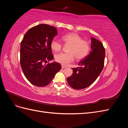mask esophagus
I'll list each match as a JSON object with an SVG mask.
<instances>
[{
  "mask_svg": "<svg viewBox=\"0 0 128 128\" xmlns=\"http://www.w3.org/2000/svg\"><path fill=\"white\" fill-rule=\"evenodd\" d=\"M61 67H62V69H64V68L66 67V66H63V65H62V66H61Z\"/></svg>",
  "mask_w": 128,
  "mask_h": 128,
  "instance_id": "34e87169",
  "label": "esophagus"
}]
</instances>
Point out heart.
<instances>
[{"instance_id":"obj_1","label":"heart","mask_w":128,"mask_h":128,"mask_svg":"<svg viewBox=\"0 0 128 128\" xmlns=\"http://www.w3.org/2000/svg\"><path fill=\"white\" fill-rule=\"evenodd\" d=\"M64 44H70L66 53H60L55 56L56 61L64 66H67L74 61L82 60L86 58L90 51V45L87 40H82L77 34L69 33L62 37ZM51 48L54 52H59L62 48L63 45L59 41L53 39L50 44Z\"/></svg>"}]
</instances>
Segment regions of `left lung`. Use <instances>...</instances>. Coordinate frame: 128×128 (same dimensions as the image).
Here are the masks:
<instances>
[{
  "instance_id": "1",
  "label": "left lung",
  "mask_w": 128,
  "mask_h": 128,
  "mask_svg": "<svg viewBox=\"0 0 128 128\" xmlns=\"http://www.w3.org/2000/svg\"><path fill=\"white\" fill-rule=\"evenodd\" d=\"M91 48L90 53L79 62L82 67L73 68V74L67 78L68 84L73 88L80 90L90 86L102 72L105 57L104 46L98 40L91 38Z\"/></svg>"
}]
</instances>
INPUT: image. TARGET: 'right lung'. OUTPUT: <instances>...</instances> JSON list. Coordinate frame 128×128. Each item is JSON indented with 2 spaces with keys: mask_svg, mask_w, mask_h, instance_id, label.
<instances>
[{
  "mask_svg": "<svg viewBox=\"0 0 128 128\" xmlns=\"http://www.w3.org/2000/svg\"><path fill=\"white\" fill-rule=\"evenodd\" d=\"M57 34L56 27L41 24L27 31L21 42L22 70L26 78L34 86H47L61 69L59 63H49L54 58L50 44Z\"/></svg>",
  "mask_w": 128,
  "mask_h": 128,
  "instance_id": "right-lung-1",
  "label": "right lung"
}]
</instances>
